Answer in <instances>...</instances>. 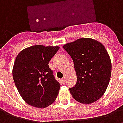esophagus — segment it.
Here are the masks:
<instances>
[{
  "label": "esophagus",
  "instance_id": "1",
  "mask_svg": "<svg viewBox=\"0 0 123 123\" xmlns=\"http://www.w3.org/2000/svg\"><path fill=\"white\" fill-rule=\"evenodd\" d=\"M62 82L64 84V83L66 82V78H63L62 79Z\"/></svg>",
  "mask_w": 123,
  "mask_h": 123
}]
</instances>
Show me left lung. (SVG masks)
Listing matches in <instances>:
<instances>
[{
  "label": "left lung",
  "instance_id": "left-lung-1",
  "mask_svg": "<svg viewBox=\"0 0 123 123\" xmlns=\"http://www.w3.org/2000/svg\"><path fill=\"white\" fill-rule=\"evenodd\" d=\"M73 60L77 82L70 92L78 102L93 103L104 94L111 74V62L98 41L81 38L63 46Z\"/></svg>",
  "mask_w": 123,
  "mask_h": 123
}]
</instances>
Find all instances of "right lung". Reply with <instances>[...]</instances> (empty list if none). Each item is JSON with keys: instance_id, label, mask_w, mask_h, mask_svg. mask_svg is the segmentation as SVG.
<instances>
[{"instance_id": "obj_1", "label": "right lung", "mask_w": 123, "mask_h": 123, "mask_svg": "<svg viewBox=\"0 0 123 123\" xmlns=\"http://www.w3.org/2000/svg\"><path fill=\"white\" fill-rule=\"evenodd\" d=\"M59 49L58 46L33 45L16 56L13 78L21 97L30 105L45 108L57 98L61 85L48 64Z\"/></svg>"}]
</instances>
